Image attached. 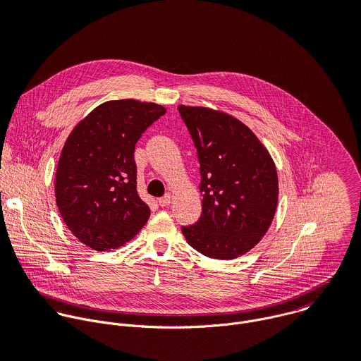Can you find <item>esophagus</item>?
Segmentation results:
<instances>
[{"label":"esophagus","instance_id":"esophagus-1","mask_svg":"<svg viewBox=\"0 0 361 361\" xmlns=\"http://www.w3.org/2000/svg\"><path fill=\"white\" fill-rule=\"evenodd\" d=\"M159 202H160L161 207H167V205H170V204H171V194H166V195H163V197L159 200Z\"/></svg>","mask_w":361,"mask_h":361}]
</instances>
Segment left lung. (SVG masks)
<instances>
[{
  "label": "left lung",
  "mask_w": 361,
  "mask_h": 361,
  "mask_svg": "<svg viewBox=\"0 0 361 361\" xmlns=\"http://www.w3.org/2000/svg\"><path fill=\"white\" fill-rule=\"evenodd\" d=\"M197 148L201 216L181 231L198 252L231 260L269 230L279 200L276 166L254 133L237 118L204 107H178Z\"/></svg>",
  "instance_id": "8db88e82"
}]
</instances>
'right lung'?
Listing matches in <instances>:
<instances>
[{"label":"right lung","instance_id":"right-lung-1","mask_svg":"<svg viewBox=\"0 0 361 361\" xmlns=\"http://www.w3.org/2000/svg\"><path fill=\"white\" fill-rule=\"evenodd\" d=\"M166 109L137 99L107 101L68 135L56 174V201L70 231L106 251L131 240L149 207L137 192L135 144Z\"/></svg>","mask_w":361,"mask_h":361}]
</instances>
